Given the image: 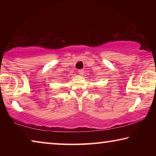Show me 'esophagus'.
I'll return each instance as SVG.
<instances>
[{
    "instance_id": "obj_1",
    "label": "esophagus",
    "mask_w": 156,
    "mask_h": 156,
    "mask_svg": "<svg viewBox=\"0 0 156 156\" xmlns=\"http://www.w3.org/2000/svg\"><path fill=\"white\" fill-rule=\"evenodd\" d=\"M84 71L83 69H81L79 71V73H80V75H81V76L84 74Z\"/></svg>"
}]
</instances>
